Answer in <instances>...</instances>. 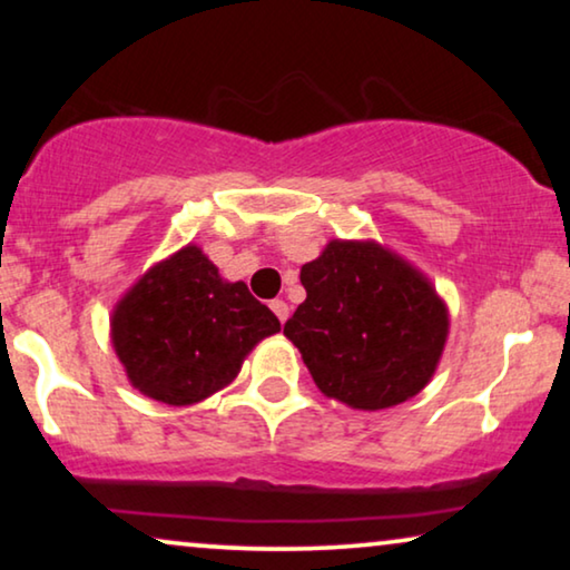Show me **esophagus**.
<instances>
[{"mask_svg": "<svg viewBox=\"0 0 570 570\" xmlns=\"http://www.w3.org/2000/svg\"><path fill=\"white\" fill-rule=\"evenodd\" d=\"M269 308L272 311H275V316L279 318V322H287V316H291V308H287V303L285 301H279V298H275V301H272L269 303Z\"/></svg>", "mask_w": 570, "mask_h": 570, "instance_id": "obj_1", "label": "esophagus"}]
</instances>
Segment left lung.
<instances>
[{
	"instance_id": "left-lung-1",
	"label": "left lung",
	"mask_w": 570,
	"mask_h": 570,
	"mask_svg": "<svg viewBox=\"0 0 570 570\" xmlns=\"http://www.w3.org/2000/svg\"><path fill=\"white\" fill-rule=\"evenodd\" d=\"M306 301L285 322L316 386L357 410H384L431 381L446 308L410 264L379 244L332 240L303 264Z\"/></svg>"
}]
</instances>
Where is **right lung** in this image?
<instances>
[{
	"label": "right lung",
	"instance_id": "1",
	"mask_svg": "<svg viewBox=\"0 0 570 570\" xmlns=\"http://www.w3.org/2000/svg\"><path fill=\"white\" fill-rule=\"evenodd\" d=\"M111 326L131 384L166 404H194L230 384L248 350L279 332L277 316L244 283H223L197 246L147 272Z\"/></svg>",
	"mask_w": 570,
	"mask_h": 570
}]
</instances>
